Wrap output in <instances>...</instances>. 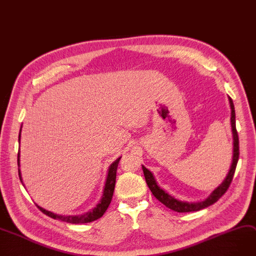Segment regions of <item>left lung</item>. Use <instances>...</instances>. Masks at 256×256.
I'll return each instance as SVG.
<instances>
[{"mask_svg": "<svg viewBox=\"0 0 256 256\" xmlns=\"http://www.w3.org/2000/svg\"><path fill=\"white\" fill-rule=\"evenodd\" d=\"M228 100H230V124H232V138H234V154H232V162L230 168V172L228 174V176L226 177L224 181L221 183L217 188L202 202H181L178 200L176 198H174L172 196H170L168 194H166L164 190H162L160 187L158 185L154 177H153L152 173L147 170L144 166H142L143 172H144V176H145V180L146 183L149 187V190H151L152 194L160 202H162L164 205L168 208H170L171 210H174L176 212L179 213H186V212H194V211H198L202 210L204 208H207L211 205H213L214 202H216L221 196H222L228 190V188L230 187L234 171H236V166L238 164V160H239V137H238V132L236 128V113H234V103L232 100L228 96Z\"/></svg>", "mask_w": 256, "mask_h": 256, "instance_id": "1", "label": "left lung"}]
</instances>
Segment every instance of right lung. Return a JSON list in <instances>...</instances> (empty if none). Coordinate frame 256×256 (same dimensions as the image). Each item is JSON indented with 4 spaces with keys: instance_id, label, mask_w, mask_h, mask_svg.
I'll return each instance as SVG.
<instances>
[{
    "instance_id": "1",
    "label": "right lung",
    "mask_w": 256,
    "mask_h": 256,
    "mask_svg": "<svg viewBox=\"0 0 256 256\" xmlns=\"http://www.w3.org/2000/svg\"><path fill=\"white\" fill-rule=\"evenodd\" d=\"M18 141H20V134L18 136ZM122 158H117L110 166L108 170V176L106 179V184H105V188H104V192H103V196H102L100 202L96 205V207H94L92 211L85 213L83 215H75V216H62V215H58L54 214L50 211H47L41 207H39L38 205H36L40 211H42L44 214H46L47 216L54 218V219H58L62 221H64V222H69V224H88V222H92L94 220L98 219L100 217H102L104 215V213L106 212V210L108 209L112 196H113V192H114V187H115V180H116V172H117V166L119 164V160H120ZM17 164H18L20 166V151H18V156H17ZM18 175H20V179L22 182V175H20V171L18 168Z\"/></svg>"
}]
</instances>
